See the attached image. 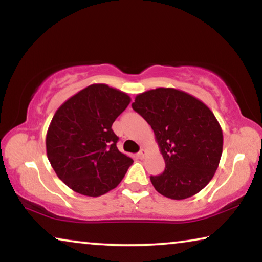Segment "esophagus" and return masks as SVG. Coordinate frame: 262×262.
Instances as JSON below:
<instances>
[{
  "label": "esophagus",
  "mask_w": 262,
  "mask_h": 262,
  "mask_svg": "<svg viewBox=\"0 0 262 262\" xmlns=\"http://www.w3.org/2000/svg\"><path fill=\"white\" fill-rule=\"evenodd\" d=\"M145 155H146V150H145V149H142L141 151H139V152L137 154V156L139 157V159H144Z\"/></svg>",
  "instance_id": "obj_1"
}]
</instances>
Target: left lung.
<instances>
[{"instance_id": "1", "label": "left lung", "mask_w": 262, "mask_h": 262, "mask_svg": "<svg viewBox=\"0 0 262 262\" xmlns=\"http://www.w3.org/2000/svg\"><path fill=\"white\" fill-rule=\"evenodd\" d=\"M132 108L155 134L166 168L150 177L167 198L194 195L213 178L223 151V132L205 103L174 88H156L136 96Z\"/></svg>"}]
</instances>
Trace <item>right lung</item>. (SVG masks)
Returning <instances> with one entry per match:
<instances>
[{
  "label": "right lung",
  "mask_w": 262,
  "mask_h": 262,
  "mask_svg": "<svg viewBox=\"0 0 262 262\" xmlns=\"http://www.w3.org/2000/svg\"><path fill=\"white\" fill-rule=\"evenodd\" d=\"M131 99L107 84H92L53 116L46 152L57 177L73 191L99 196L116 188L134 160L117 148L112 124Z\"/></svg>",
  "instance_id": "add662e5"
}]
</instances>
